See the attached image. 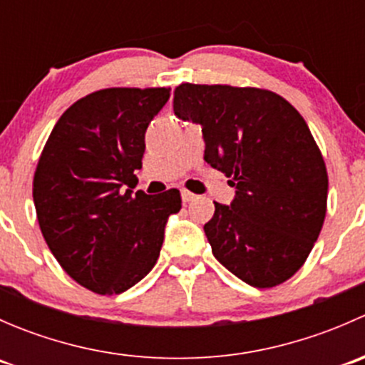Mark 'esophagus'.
Listing matches in <instances>:
<instances>
[{"mask_svg": "<svg viewBox=\"0 0 365 365\" xmlns=\"http://www.w3.org/2000/svg\"><path fill=\"white\" fill-rule=\"evenodd\" d=\"M196 200V196H194L192 192H189V190H182V201L183 203H190V201Z\"/></svg>", "mask_w": 365, "mask_h": 365, "instance_id": "obj_1", "label": "esophagus"}]
</instances>
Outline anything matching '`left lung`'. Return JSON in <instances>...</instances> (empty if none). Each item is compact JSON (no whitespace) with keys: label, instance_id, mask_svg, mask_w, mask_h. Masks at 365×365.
<instances>
[{"label":"left lung","instance_id":"8db88e82","mask_svg":"<svg viewBox=\"0 0 365 365\" xmlns=\"http://www.w3.org/2000/svg\"><path fill=\"white\" fill-rule=\"evenodd\" d=\"M173 109L201 125L205 160L237 189L205 224L213 256L254 288L288 281L318 240L329 192L304 118L274 91L226 84H180Z\"/></svg>","mask_w":365,"mask_h":365}]
</instances>
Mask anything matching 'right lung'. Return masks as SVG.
<instances>
[{"label":"right lung","mask_w":365,"mask_h":365,"mask_svg":"<svg viewBox=\"0 0 365 365\" xmlns=\"http://www.w3.org/2000/svg\"><path fill=\"white\" fill-rule=\"evenodd\" d=\"M171 88H108L77 101L54 125L33 180L36 219L51 252L84 288L118 295L157 263L180 190L134 187L145 132Z\"/></svg>","instance_id":"right-lung-1"}]
</instances>
